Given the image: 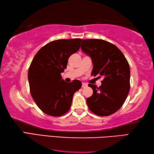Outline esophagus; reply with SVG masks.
<instances>
[{
	"instance_id": "34e87169",
	"label": "esophagus",
	"mask_w": 154,
	"mask_h": 154,
	"mask_svg": "<svg viewBox=\"0 0 154 154\" xmlns=\"http://www.w3.org/2000/svg\"><path fill=\"white\" fill-rule=\"evenodd\" d=\"M87 87V84H86V83H82V88H85V87Z\"/></svg>"
}]
</instances>
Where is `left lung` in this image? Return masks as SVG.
<instances>
[{
	"label": "left lung",
	"instance_id": "1",
	"mask_svg": "<svg viewBox=\"0 0 154 154\" xmlns=\"http://www.w3.org/2000/svg\"><path fill=\"white\" fill-rule=\"evenodd\" d=\"M81 49L91 58L94 64L91 75L104 77L100 87L88 85L94 91L87 99L88 106L97 115H112L122 106L129 93V63L117 46L104 40L82 39Z\"/></svg>",
	"mask_w": 154,
	"mask_h": 154
}]
</instances>
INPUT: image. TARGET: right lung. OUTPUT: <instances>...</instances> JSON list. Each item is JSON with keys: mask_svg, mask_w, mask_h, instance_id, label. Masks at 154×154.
<instances>
[{"mask_svg": "<svg viewBox=\"0 0 154 154\" xmlns=\"http://www.w3.org/2000/svg\"><path fill=\"white\" fill-rule=\"evenodd\" d=\"M81 42L78 38L55 40L43 46L32 60L28 72L30 91L37 106L47 115L65 114L71 107L74 93L81 88L80 80L67 83L60 75Z\"/></svg>", "mask_w": 154, "mask_h": 154, "instance_id": "1", "label": "right lung"}]
</instances>
